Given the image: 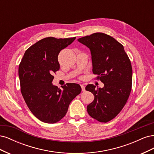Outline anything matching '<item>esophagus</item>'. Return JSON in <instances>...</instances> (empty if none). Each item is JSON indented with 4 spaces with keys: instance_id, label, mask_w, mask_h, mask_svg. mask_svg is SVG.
Segmentation results:
<instances>
[{
    "instance_id": "1",
    "label": "esophagus",
    "mask_w": 154,
    "mask_h": 154,
    "mask_svg": "<svg viewBox=\"0 0 154 154\" xmlns=\"http://www.w3.org/2000/svg\"><path fill=\"white\" fill-rule=\"evenodd\" d=\"M81 87H82V91H85V88L84 84H82V85H81Z\"/></svg>"
}]
</instances>
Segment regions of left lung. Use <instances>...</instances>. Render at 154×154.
Here are the masks:
<instances>
[{"label": "left lung", "instance_id": "1", "mask_svg": "<svg viewBox=\"0 0 154 154\" xmlns=\"http://www.w3.org/2000/svg\"><path fill=\"white\" fill-rule=\"evenodd\" d=\"M78 41L89 48L92 72L104 83L101 88L92 84L86 86V91L94 96V101L87 105L88 114L100 122L106 123L120 112L128 100L132 88L131 62L123 45L103 32Z\"/></svg>", "mask_w": 154, "mask_h": 154}]
</instances>
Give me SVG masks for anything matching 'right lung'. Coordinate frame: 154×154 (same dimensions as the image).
Wrapping results in <instances>:
<instances>
[{"instance_id":"right-lung-1","label":"right lung","mask_w":154,"mask_h":154,"mask_svg":"<svg viewBox=\"0 0 154 154\" xmlns=\"http://www.w3.org/2000/svg\"><path fill=\"white\" fill-rule=\"evenodd\" d=\"M76 37H47L27 49L18 67L20 90L26 105L36 118L55 123L66 116L69 104L82 91L77 83H68L61 90L53 85V76L60 69L58 56Z\"/></svg>"}]
</instances>
